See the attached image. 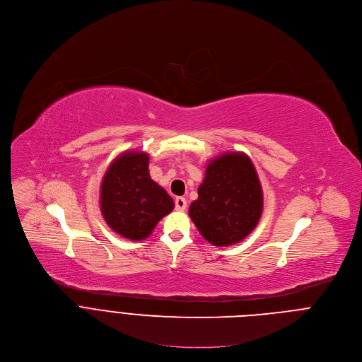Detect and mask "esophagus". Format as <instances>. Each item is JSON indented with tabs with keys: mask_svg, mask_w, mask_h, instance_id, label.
<instances>
[{
	"mask_svg": "<svg viewBox=\"0 0 362 362\" xmlns=\"http://www.w3.org/2000/svg\"><path fill=\"white\" fill-rule=\"evenodd\" d=\"M175 207H176L177 211L186 210V207H187L186 199H185V197H176V200H175Z\"/></svg>",
	"mask_w": 362,
	"mask_h": 362,
	"instance_id": "34e87169",
	"label": "esophagus"
}]
</instances>
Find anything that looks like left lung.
Masks as SVG:
<instances>
[{"label":"left lung","instance_id":"1","mask_svg":"<svg viewBox=\"0 0 362 362\" xmlns=\"http://www.w3.org/2000/svg\"><path fill=\"white\" fill-rule=\"evenodd\" d=\"M262 209V187L251 159L243 152H227L207 165L189 216L204 240L228 247L254 231Z\"/></svg>","mask_w":362,"mask_h":362}]
</instances>
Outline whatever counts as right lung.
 I'll return each mask as SVG.
<instances>
[{
  "instance_id": "right-lung-1",
  "label": "right lung",
  "mask_w": 362,
  "mask_h": 362,
  "mask_svg": "<svg viewBox=\"0 0 362 362\" xmlns=\"http://www.w3.org/2000/svg\"><path fill=\"white\" fill-rule=\"evenodd\" d=\"M148 165V153L127 151L108 166L100 189L105 223L121 237L134 241L149 237L175 207L166 190L151 179Z\"/></svg>"
}]
</instances>
